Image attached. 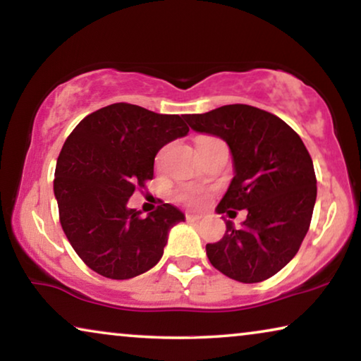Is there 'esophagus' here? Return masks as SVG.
Wrapping results in <instances>:
<instances>
[{"mask_svg": "<svg viewBox=\"0 0 361 361\" xmlns=\"http://www.w3.org/2000/svg\"><path fill=\"white\" fill-rule=\"evenodd\" d=\"M202 219L200 215H195V214H185V220L187 221H199Z\"/></svg>", "mask_w": 361, "mask_h": 361, "instance_id": "1", "label": "esophagus"}]
</instances>
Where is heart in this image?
I'll return each instance as SVG.
<instances>
[{
  "instance_id": "1",
  "label": "heart",
  "mask_w": 361,
  "mask_h": 361,
  "mask_svg": "<svg viewBox=\"0 0 361 361\" xmlns=\"http://www.w3.org/2000/svg\"><path fill=\"white\" fill-rule=\"evenodd\" d=\"M179 197L190 205H197V204H200V202H202V194H199V192H192V190L182 192Z\"/></svg>"
}]
</instances>
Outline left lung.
I'll return each instance as SVG.
<instances>
[{
	"instance_id": "1",
	"label": "left lung",
	"mask_w": 361,
	"mask_h": 361,
	"mask_svg": "<svg viewBox=\"0 0 361 361\" xmlns=\"http://www.w3.org/2000/svg\"><path fill=\"white\" fill-rule=\"evenodd\" d=\"M184 120L226 141L233 156L235 177L216 212L248 210L241 228L228 220L224 238L205 246L212 266L240 283L271 278L294 258L312 220L317 179L307 147L281 118L241 103Z\"/></svg>"
}]
</instances>
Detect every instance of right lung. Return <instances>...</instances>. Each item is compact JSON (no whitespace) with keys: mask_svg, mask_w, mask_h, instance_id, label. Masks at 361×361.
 Returning <instances> with one entry per match:
<instances>
[{"mask_svg":"<svg viewBox=\"0 0 361 361\" xmlns=\"http://www.w3.org/2000/svg\"><path fill=\"white\" fill-rule=\"evenodd\" d=\"M179 115H159L131 103L90 113L63 142L54 194L63 233L80 259L110 279L149 271L164 253L169 230L184 214L162 204L147 216L128 199L154 177V157L185 136Z\"/></svg>","mask_w":361,"mask_h":361,"instance_id":"obj_1","label":"right lung"}]
</instances>
